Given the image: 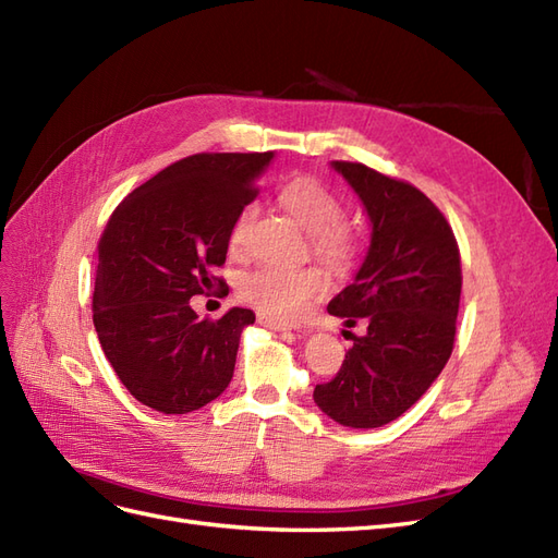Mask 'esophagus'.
<instances>
[{"label":"esophagus","instance_id":"obj_1","mask_svg":"<svg viewBox=\"0 0 558 558\" xmlns=\"http://www.w3.org/2000/svg\"><path fill=\"white\" fill-rule=\"evenodd\" d=\"M258 324L263 328H269V330H289L291 328V324H286V320L275 318V316H267V314H258Z\"/></svg>","mask_w":558,"mask_h":558}]
</instances>
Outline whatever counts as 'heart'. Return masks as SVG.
<instances>
[{"label": "heart", "instance_id": "1", "mask_svg": "<svg viewBox=\"0 0 558 558\" xmlns=\"http://www.w3.org/2000/svg\"><path fill=\"white\" fill-rule=\"evenodd\" d=\"M279 202L293 214L300 226L310 230V246L330 267H347L356 253V234L344 221L340 195L314 177H295L279 191ZM256 218V205H244L234 214L228 244L230 251L242 253L248 230ZM328 289V277L316 265H275L267 263L251 269L238 286V295L246 305L275 318H293L305 312L312 302Z\"/></svg>", "mask_w": 558, "mask_h": 558}]
</instances>
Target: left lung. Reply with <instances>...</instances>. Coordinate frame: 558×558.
Segmentation results:
<instances>
[{
    "label": "left lung",
    "instance_id": "8db88e82",
    "mask_svg": "<svg viewBox=\"0 0 558 558\" xmlns=\"http://www.w3.org/2000/svg\"><path fill=\"white\" fill-rule=\"evenodd\" d=\"M363 199L373 242L356 279L328 312L353 328L337 375L316 384L314 402L337 424L379 428L408 412L442 373L461 302V253L445 214L416 185L363 162L335 160Z\"/></svg>",
    "mask_w": 558,
    "mask_h": 558
}]
</instances>
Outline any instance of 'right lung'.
<instances>
[{
    "label": "right lung",
    "mask_w": 558,
    "mask_h": 558,
    "mask_svg": "<svg viewBox=\"0 0 558 558\" xmlns=\"http://www.w3.org/2000/svg\"><path fill=\"white\" fill-rule=\"evenodd\" d=\"M272 154H195L132 191L97 244L93 324L113 373L146 408L185 414L221 396L256 316L197 318L191 298L221 289L234 214L258 195Z\"/></svg>",
    "instance_id": "right-lung-1"
}]
</instances>
